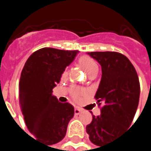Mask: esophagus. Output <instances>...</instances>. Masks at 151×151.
<instances>
[{
	"label": "esophagus",
	"instance_id": "obj_1",
	"mask_svg": "<svg viewBox=\"0 0 151 151\" xmlns=\"http://www.w3.org/2000/svg\"><path fill=\"white\" fill-rule=\"evenodd\" d=\"M81 112H82V110H81L80 108H78V107H75V108H74V114H77V115H78V114H79Z\"/></svg>",
	"mask_w": 151,
	"mask_h": 151
}]
</instances>
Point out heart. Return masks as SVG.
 <instances>
[{
  "instance_id": "heart-1",
  "label": "heart",
  "mask_w": 151,
  "mask_h": 151,
  "mask_svg": "<svg viewBox=\"0 0 151 151\" xmlns=\"http://www.w3.org/2000/svg\"><path fill=\"white\" fill-rule=\"evenodd\" d=\"M78 64L80 65V66L85 70V72L88 75L91 74L93 72L99 71V65H98L97 62L93 58H90L88 56L81 57L78 59ZM66 76H67V71H65L63 73V74H62V77L65 78ZM71 94H72V97L75 101H78L80 99V97L85 94V92H83L82 90H80L78 88H73L72 92H71Z\"/></svg>"
}]
</instances>
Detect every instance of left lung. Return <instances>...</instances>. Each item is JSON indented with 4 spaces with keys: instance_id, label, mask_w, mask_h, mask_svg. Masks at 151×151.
I'll return each instance as SVG.
<instances>
[{
    "instance_id": "obj_1",
    "label": "left lung",
    "mask_w": 151,
    "mask_h": 151,
    "mask_svg": "<svg viewBox=\"0 0 151 151\" xmlns=\"http://www.w3.org/2000/svg\"><path fill=\"white\" fill-rule=\"evenodd\" d=\"M87 54L101 66V79L94 98L102 107L100 115H93L86 133L93 144L102 146L114 142L131 125L139 103L140 83L135 67L124 55L114 51Z\"/></svg>"
}]
</instances>
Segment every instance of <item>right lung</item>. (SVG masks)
<instances>
[{"label": "right lung", "mask_w": 151, "mask_h": 151, "mask_svg": "<svg viewBox=\"0 0 151 151\" xmlns=\"http://www.w3.org/2000/svg\"><path fill=\"white\" fill-rule=\"evenodd\" d=\"M78 52L43 48L29 56L22 71L19 99L23 119L29 132L46 145L55 144L65 136L74 115L73 106L59 102L52 95V89Z\"/></svg>", "instance_id": "add662e5"}]
</instances>
